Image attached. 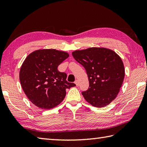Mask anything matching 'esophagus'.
<instances>
[{
	"label": "esophagus",
	"instance_id": "obj_1",
	"mask_svg": "<svg viewBox=\"0 0 147 147\" xmlns=\"http://www.w3.org/2000/svg\"><path fill=\"white\" fill-rule=\"evenodd\" d=\"M74 83H75L77 87H78V86H79V82H78V80H76V81L74 82Z\"/></svg>",
	"mask_w": 147,
	"mask_h": 147
}]
</instances>
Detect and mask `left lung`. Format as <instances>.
<instances>
[{
    "instance_id": "left-lung-1",
    "label": "left lung",
    "mask_w": 147,
    "mask_h": 147,
    "mask_svg": "<svg viewBox=\"0 0 147 147\" xmlns=\"http://www.w3.org/2000/svg\"><path fill=\"white\" fill-rule=\"evenodd\" d=\"M85 69L89 87L82 92L90 105L101 108L116 98L125 76L122 59L110 49L90 48L72 53Z\"/></svg>"
}]
</instances>
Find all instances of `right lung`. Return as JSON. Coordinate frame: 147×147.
Segmentation results:
<instances>
[{
    "label": "right lung",
    "mask_w": 147,
    "mask_h": 147,
    "mask_svg": "<svg viewBox=\"0 0 147 147\" xmlns=\"http://www.w3.org/2000/svg\"><path fill=\"white\" fill-rule=\"evenodd\" d=\"M69 54L54 49L33 51L24 60L20 71V81L26 96L37 107L51 109L64 100L67 88L74 87L67 82V74L58 66Z\"/></svg>",
    "instance_id": "right-lung-1"
}]
</instances>
